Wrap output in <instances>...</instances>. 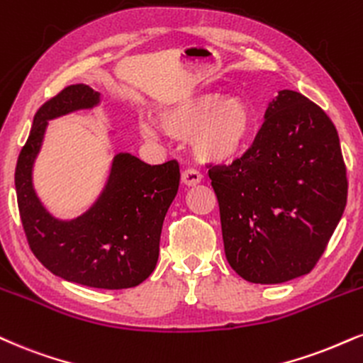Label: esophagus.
<instances>
[{
	"label": "esophagus",
	"instance_id": "esophagus-1",
	"mask_svg": "<svg viewBox=\"0 0 363 363\" xmlns=\"http://www.w3.org/2000/svg\"><path fill=\"white\" fill-rule=\"evenodd\" d=\"M182 184L191 187V186H196L199 184L201 181H203V176H201V172H198L196 169H186L184 172H182Z\"/></svg>",
	"mask_w": 363,
	"mask_h": 363
}]
</instances>
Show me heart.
I'll return each mask as SVG.
<instances>
[{
  "label": "heart",
  "mask_w": 363,
  "mask_h": 363,
  "mask_svg": "<svg viewBox=\"0 0 363 363\" xmlns=\"http://www.w3.org/2000/svg\"><path fill=\"white\" fill-rule=\"evenodd\" d=\"M157 123L169 137L189 140L194 155L206 164H230L250 143L253 111L238 96L199 93L165 104L157 111ZM140 133L155 138L150 123H140Z\"/></svg>",
  "instance_id": "obj_1"
}]
</instances>
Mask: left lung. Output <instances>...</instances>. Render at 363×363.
I'll return each mask as SVG.
<instances>
[{"instance_id":"left-lung-1","label":"left lung","mask_w":363,"mask_h":363,"mask_svg":"<svg viewBox=\"0 0 363 363\" xmlns=\"http://www.w3.org/2000/svg\"><path fill=\"white\" fill-rule=\"evenodd\" d=\"M209 179L226 260L248 282L281 284L313 270L342 220L348 181L338 132L318 104L279 91L252 147Z\"/></svg>"}]
</instances>
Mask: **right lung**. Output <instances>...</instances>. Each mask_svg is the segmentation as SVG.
Listing matches in <instances>:
<instances>
[{"instance_id": "1", "label": "right lung", "mask_w": 363, "mask_h": 363, "mask_svg": "<svg viewBox=\"0 0 363 363\" xmlns=\"http://www.w3.org/2000/svg\"><path fill=\"white\" fill-rule=\"evenodd\" d=\"M99 101L93 87L72 84L38 108L16 162V199L28 245L43 267L87 287L128 289L157 265L164 218L181 179L176 160L148 165L126 152L116 154L99 198L74 220L52 216L33 187V162L49 121Z\"/></svg>"}]
</instances>
